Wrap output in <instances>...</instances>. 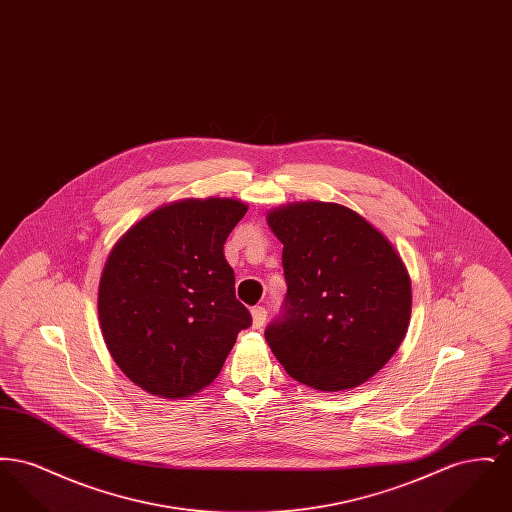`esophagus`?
<instances>
[{"instance_id": "obj_1", "label": "esophagus", "mask_w": 512, "mask_h": 512, "mask_svg": "<svg viewBox=\"0 0 512 512\" xmlns=\"http://www.w3.org/2000/svg\"><path fill=\"white\" fill-rule=\"evenodd\" d=\"M251 317H253V328H263L265 322H267V309L265 307H253Z\"/></svg>"}]
</instances>
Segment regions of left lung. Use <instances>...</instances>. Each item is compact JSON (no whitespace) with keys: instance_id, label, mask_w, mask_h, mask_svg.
I'll return each instance as SVG.
<instances>
[{"instance_id":"obj_1","label":"left lung","mask_w":512,"mask_h":512,"mask_svg":"<svg viewBox=\"0 0 512 512\" xmlns=\"http://www.w3.org/2000/svg\"><path fill=\"white\" fill-rule=\"evenodd\" d=\"M284 244L288 292L265 330L293 380L320 391L365 384L407 334L411 280L390 242L336 203H295L268 215Z\"/></svg>"}]
</instances>
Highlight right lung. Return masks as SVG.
Instances as JSON below:
<instances>
[{"label":"right lung","mask_w":512,"mask_h":512,"mask_svg":"<svg viewBox=\"0 0 512 512\" xmlns=\"http://www.w3.org/2000/svg\"><path fill=\"white\" fill-rule=\"evenodd\" d=\"M234 199L180 201L132 226L99 280L103 340L140 388L188 397L209 386L251 326L224 242L244 219Z\"/></svg>","instance_id":"1"}]
</instances>
